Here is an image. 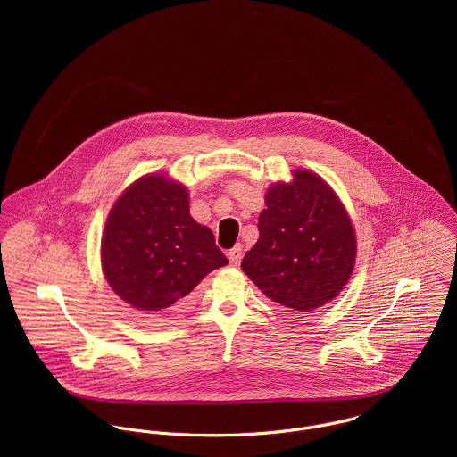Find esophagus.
Masks as SVG:
<instances>
[{"label": "esophagus", "mask_w": 457, "mask_h": 457, "mask_svg": "<svg viewBox=\"0 0 457 457\" xmlns=\"http://www.w3.org/2000/svg\"><path fill=\"white\" fill-rule=\"evenodd\" d=\"M241 255H243V248L241 246H234L230 252H228V259H230V263H239L241 261Z\"/></svg>", "instance_id": "1"}]
</instances>
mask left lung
Masks as SVG:
<instances>
[{
    "label": "left lung",
    "mask_w": 457,
    "mask_h": 457,
    "mask_svg": "<svg viewBox=\"0 0 457 457\" xmlns=\"http://www.w3.org/2000/svg\"><path fill=\"white\" fill-rule=\"evenodd\" d=\"M292 176L265 192L261 236L241 267L270 301L313 312L348 283L357 239L343 202L320 176L304 169Z\"/></svg>",
    "instance_id": "1"
}]
</instances>
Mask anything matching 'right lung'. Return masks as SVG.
I'll use <instances>...</instances> for the list:
<instances>
[{"label": "right lung", "mask_w": 457, "mask_h": 457, "mask_svg": "<svg viewBox=\"0 0 457 457\" xmlns=\"http://www.w3.org/2000/svg\"><path fill=\"white\" fill-rule=\"evenodd\" d=\"M227 263L212 232L190 216L187 187L163 174L138 178L109 212L102 269L111 288L138 312L174 313Z\"/></svg>", "instance_id": "add662e5"}]
</instances>
